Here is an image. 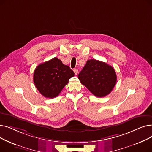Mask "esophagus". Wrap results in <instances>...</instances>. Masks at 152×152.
<instances>
[{"mask_svg": "<svg viewBox=\"0 0 152 152\" xmlns=\"http://www.w3.org/2000/svg\"><path fill=\"white\" fill-rule=\"evenodd\" d=\"M73 71H74V73H75V75H77V73H78V69H77L75 68V69H73Z\"/></svg>", "mask_w": 152, "mask_h": 152, "instance_id": "esophagus-1", "label": "esophagus"}]
</instances>
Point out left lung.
Wrapping results in <instances>:
<instances>
[{
    "label": "left lung",
    "mask_w": 152,
    "mask_h": 152,
    "mask_svg": "<svg viewBox=\"0 0 152 152\" xmlns=\"http://www.w3.org/2000/svg\"><path fill=\"white\" fill-rule=\"evenodd\" d=\"M81 83L98 97L108 95L116 84L117 77L114 68L105 62L91 59L78 75Z\"/></svg>",
    "instance_id": "8db88e82"
}]
</instances>
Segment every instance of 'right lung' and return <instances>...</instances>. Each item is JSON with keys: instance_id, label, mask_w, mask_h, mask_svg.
Segmentation results:
<instances>
[{"instance_id": "right-lung-1", "label": "right lung", "mask_w": 152, "mask_h": 152, "mask_svg": "<svg viewBox=\"0 0 152 152\" xmlns=\"http://www.w3.org/2000/svg\"><path fill=\"white\" fill-rule=\"evenodd\" d=\"M74 76L73 70L55 57L36 68L33 80L36 89L44 97L54 98L58 96L69 79Z\"/></svg>"}]
</instances>
